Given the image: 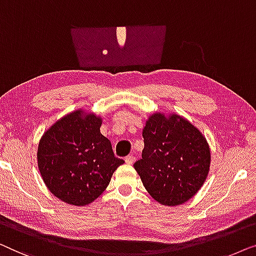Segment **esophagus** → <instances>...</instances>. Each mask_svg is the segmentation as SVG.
<instances>
[{"label": "esophagus", "mask_w": 256, "mask_h": 256, "mask_svg": "<svg viewBox=\"0 0 256 256\" xmlns=\"http://www.w3.org/2000/svg\"><path fill=\"white\" fill-rule=\"evenodd\" d=\"M134 161H136V158L133 156H128L126 158H125V162H126L128 164H132Z\"/></svg>", "instance_id": "esophagus-1"}]
</instances>
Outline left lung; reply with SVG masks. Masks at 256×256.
<instances>
[{
  "mask_svg": "<svg viewBox=\"0 0 256 256\" xmlns=\"http://www.w3.org/2000/svg\"><path fill=\"white\" fill-rule=\"evenodd\" d=\"M142 159L133 167L150 195L174 206L195 195L206 180L210 148L203 134L178 114H153L142 130Z\"/></svg>",
  "mask_w": 256,
  "mask_h": 256,
  "instance_id": "left-lung-1",
  "label": "left lung"
}]
</instances>
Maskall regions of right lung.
<instances>
[{
	"label": "right lung",
	"instance_id": "obj_1",
	"mask_svg": "<svg viewBox=\"0 0 256 256\" xmlns=\"http://www.w3.org/2000/svg\"><path fill=\"white\" fill-rule=\"evenodd\" d=\"M102 118L74 111L53 124L38 146V168L50 192L68 204L92 203L124 164L100 131Z\"/></svg>",
	"mask_w": 256,
	"mask_h": 256
}]
</instances>
